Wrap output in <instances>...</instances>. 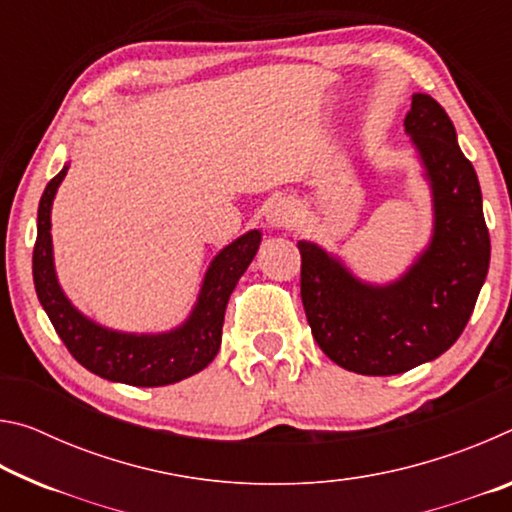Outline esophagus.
<instances>
[{"label":"esophagus","mask_w":512,"mask_h":512,"mask_svg":"<svg viewBox=\"0 0 512 512\" xmlns=\"http://www.w3.org/2000/svg\"><path fill=\"white\" fill-rule=\"evenodd\" d=\"M266 221L271 223L273 228H293V225L298 223L296 205L287 201V198H275L266 210Z\"/></svg>","instance_id":"esophagus-1"}]
</instances>
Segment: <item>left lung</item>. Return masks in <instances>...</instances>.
<instances>
[{"label": "left lung", "instance_id": "left-lung-1", "mask_svg": "<svg viewBox=\"0 0 512 512\" xmlns=\"http://www.w3.org/2000/svg\"><path fill=\"white\" fill-rule=\"evenodd\" d=\"M433 189L436 232L400 282L368 287L318 246L300 241V298L329 359L359 375H400L452 348L470 320L490 266L479 178L452 119L413 94L404 119Z\"/></svg>", "mask_w": 512, "mask_h": 512}]
</instances>
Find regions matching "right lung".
I'll return each instance as SVG.
<instances>
[{"mask_svg": "<svg viewBox=\"0 0 512 512\" xmlns=\"http://www.w3.org/2000/svg\"><path fill=\"white\" fill-rule=\"evenodd\" d=\"M67 167L49 180L38 205V237L33 246V282L42 309L54 325L69 354L94 375L131 386H167L192 377L212 363L221 348V327L230 293L253 262L262 235L248 232L223 248L205 275L194 314L171 334L133 336L110 332L81 316L63 296L51 255V201Z\"/></svg>", "mask_w": 512, "mask_h": 512, "instance_id": "obj_1", "label": "right lung"}]
</instances>
